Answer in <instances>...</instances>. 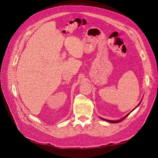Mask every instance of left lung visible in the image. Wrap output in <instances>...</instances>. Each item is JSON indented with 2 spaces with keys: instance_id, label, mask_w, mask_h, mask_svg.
I'll use <instances>...</instances> for the list:
<instances>
[{
  "instance_id": "left-lung-1",
  "label": "left lung",
  "mask_w": 158,
  "mask_h": 158,
  "mask_svg": "<svg viewBox=\"0 0 158 158\" xmlns=\"http://www.w3.org/2000/svg\"><path fill=\"white\" fill-rule=\"evenodd\" d=\"M128 115V114H127V115H126L125 117L124 118H123L122 119H121V120H118V121H109V120H107V119H103V118H102V119H103V120H105L106 121H109V122H110V123H118V122H121V121H123V119H125L127 116Z\"/></svg>"
}]
</instances>
